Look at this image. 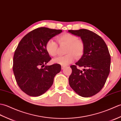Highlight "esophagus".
I'll use <instances>...</instances> for the list:
<instances>
[{
  "label": "esophagus",
  "instance_id": "esophagus-1",
  "mask_svg": "<svg viewBox=\"0 0 121 121\" xmlns=\"http://www.w3.org/2000/svg\"><path fill=\"white\" fill-rule=\"evenodd\" d=\"M66 66H61V69H65V68H66Z\"/></svg>",
  "mask_w": 121,
  "mask_h": 121
}]
</instances>
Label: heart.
Segmentation results:
<instances>
[{"label":"heart","instance_id":"1","mask_svg":"<svg viewBox=\"0 0 121 121\" xmlns=\"http://www.w3.org/2000/svg\"><path fill=\"white\" fill-rule=\"evenodd\" d=\"M60 45H66L65 51L66 55L56 58L55 63L66 66L72 63L75 57L77 58L81 57L84 52V45L81 40L76 36L69 33H65L58 36L57 38ZM45 49L51 56H55L57 54L58 45L54 40H48L45 44Z\"/></svg>","mask_w":121,"mask_h":121}]
</instances>
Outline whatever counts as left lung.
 Instances as JSON below:
<instances>
[{"mask_svg": "<svg viewBox=\"0 0 121 121\" xmlns=\"http://www.w3.org/2000/svg\"><path fill=\"white\" fill-rule=\"evenodd\" d=\"M80 37L84 45L81 58L70 66L72 73L69 78L70 87L79 95L90 97L100 91L106 82L110 68V55L105 42L94 32L86 29L69 30ZM85 68L83 72L76 66Z\"/></svg>", "mask_w": 121, "mask_h": 121, "instance_id": "8db88e82", "label": "left lung"}]
</instances>
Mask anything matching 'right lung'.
<instances>
[{
  "label": "right lung",
  "mask_w": 121,
  "mask_h": 121,
  "mask_svg": "<svg viewBox=\"0 0 121 121\" xmlns=\"http://www.w3.org/2000/svg\"><path fill=\"white\" fill-rule=\"evenodd\" d=\"M61 32L38 28L26 34L18 43L13 56V71L18 86L28 95L36 97L47 92L60 71V64L45 65L51 58L45 46L48 40Z\"/></svg>",
  "instance_id": "1"
}]
</instances>
